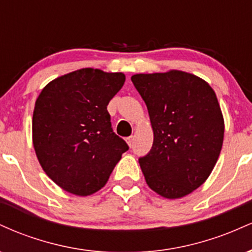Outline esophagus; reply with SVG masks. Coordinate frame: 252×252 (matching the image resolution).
I'll return each mask as SVG.
<instances>
[{"mask_svg":"<svg viewBox=\"0 0 252 252\" xmlns=\"http://www.w3.org/2000/svg\"><path fill=\"white\" fill-rule=\"evenodd\" d=\"M126 143H128V146L131 148L132 144H134V136H129V137L126 138Z\"/></svg>","mask_w":252,"mask_h":252,"instance_id":"1","label":"esophagus"}]
</instances>
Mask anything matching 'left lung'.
<instances>
[{
  "mask_svg": "<svg viewBox=\"0 0 252 252\" xmlns=\"http://www.w3.org/2000/svg\"><path fill=\"white\" fill-rule=\"evenodd\" d=\"M146 103L154 141L138 160L147 185L167 199L189 194L207 180L224 140V118L213 89L184 71L131 77Z\"/></svg>",
  "mask_w": 252,
  "mask_h": 252,
  "instance_id": "8db88e82",
  "label": "left lung"
}]
</instances>
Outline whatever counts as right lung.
Segmentation results:
<instances>
[{
    "instance_id": "obj_1",
    "label": "right lung",
    "mask_w": 252,
    "mask_h": 252,
    "mask_svg": "<svg viewBox=\"0 0 252 252\" xmlns=\"http://www.w3.org/2000/svg\"><path fill=\"white\" fill-rule=\"evenodd\" d=\"M124 82L122 72L89 67L56 78L40 92L33 146L46 174L66 192L96 193L129 149L112 130L106 110Z\"/></svg>"
}]
</instances>
